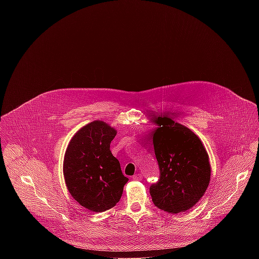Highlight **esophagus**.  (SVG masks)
<instances>
[{"instance_id":"obj_1","label":"esophagus","mask_w":259,"mask_h":259,"mask_svg":"<svg viewBox=\"0 0 259 259\" xmlns=\"http://www.w3.org/2000/svg\"><path fill=\"white\" fill-rule=\"evenodd\" d=\"M132 179H133V180H141V175L135 174V175L132 176Z\"/></svg>"}]
</instances>
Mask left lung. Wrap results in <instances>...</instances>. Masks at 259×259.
Here are the masks:
<instances>
[{"label": "left lung", "mask_w": 259, "mask_h": 259, "mask_svg": "<svg viewBox=\"0 0 259 259\" xmlns=\"http://www.w3.org/2000/svg\"><path fill=\"white\" fill-rule=\"evenodd\" d=\"M153 134L160 179L150 194L155 206L171 214L193 208L210 182L209 156L201 139L188 127L171 118L159 117Z\"/></svg>", "instance_id": "obj_1"}]
</instances>
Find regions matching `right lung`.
I'll use <instances>...</instances> for the list:
<instances>
[{"mask_svg": "<svg viewBox=\"0 0 259 259\" xmlns=\"http://www.w3.org/2000/svg\"><path fill=\"white\" fill-rule=\"evenodd\" d=\"M117 130L96 120L70 139L63 160L66 188L81 206L103 212L116 206L129 180L109 150Z\"/></svg>", "mask_w": 259, "mask_h": 259, "instance_id": "add662e5", "label": "right lung"}]
</instances>
